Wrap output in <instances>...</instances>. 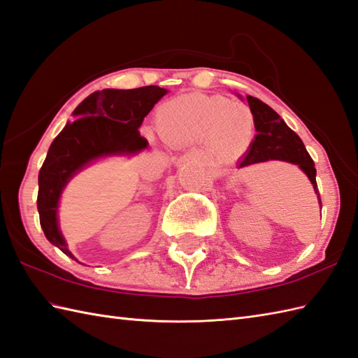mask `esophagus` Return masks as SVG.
Returning <instances> with one entry per match:
<instances>
[{
  "label": "esophagus",
  "mask_w": 358,
  "mask_h": 358,
  "mask_svg": "<svg viewBox=\"0 0 358 358\" xmlns=\"http://www.w3.org/2000/svg\"><path fill=\"white\" fill-rule=\"evenodd\" d=\"M199 152H196V150H192V152H188L185 155V159H199Z\"/></svg>",
  "instance_id": "esophagus-1"
}]
</instances>
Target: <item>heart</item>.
<instances>
[{
	"label": "heart",
	"mask_w": 358,
	"mask_h": 358,
	"mask_svg": "<svg viewBox=\"0 0 358 358\" xmlns=\"http://www.w3.org/2000/svg\"><path fill=\"white\" fill-rule=\"evenodd\" d=\"M159 134L166 144L179 147L205 141L234 148L250 141L254 116L248 106L220 96L188 94L166 102L157 112Z\"/></svg>",
	"instance_id": "b5f03b06"
}]
</instances>
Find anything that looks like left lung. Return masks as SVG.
<instances>
[{"mask_svg": "<svg viewBox=\"0 0 358 358\" xmlns=\"http://www.w3.org/2000/svg\"><path fill=\"white\" fill-rule=\"evenodd\" d=\"M246 101H248L254 116V129L257 134L241 161L239 169L266 161H285L297 165L311 180L317 199L322 206L320 193L315 182L317 171L314 161L308 155L303 142L265 102L254 96H246Z\"/></svg>", "mask_w": 358, "mask_h": 358, "instance_id": "8db88e82", "label": "left lung"}]
</instances>
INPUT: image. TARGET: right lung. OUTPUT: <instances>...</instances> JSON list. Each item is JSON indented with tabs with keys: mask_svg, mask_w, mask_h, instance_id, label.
I'll use <instances>...</instances> for the list:
<instances>
[{
	"mask_svg": "<svg viewBox=\"0 0 358 358\" xmlns=\"http://www.w3.org/2000/svg\"><path fill=\"white\" fill-rule=\"evenodd\" d=\"M166 92L157 85L94 92L73 110L75 121L53 139L38 176V213L47 241L66 256L78 262L67 248L58 222L66 185L98 159L134 156L145 150L148 142L141 136L139 127Z\"/></svg>",
	"mask_w": 358,
	"mask_h": 358,
	"instance_id": "add662e5",
	"label": "right lung"
}]
</instances>
